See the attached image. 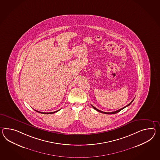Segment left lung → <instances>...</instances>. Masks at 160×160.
I'll list each match as a JSON object with an SVG mask.
<instances>
[{
	"instance_id": "obj_1",
	"label": "left lung",
	"mask_w": 160,
	"mask_h": 160,
	"mask_svg": "<svg viewBox=\"0 0 160 160\" xmlns=\"http://www.w3.org/2000/svg\"><path fill=\"white\" fill-rule=\"evenodd\" d=\"M133 99L132 101L131 102H130L129 104H128L127 105L124 106V108H121V109H119V110H116V111H115V112H102V111H101V110H98V109H97L96 108H95V107H94V106H92V108H94V109H95V110H97V111L99 112H101V113H104V114H116V113H118V112H120L121 110H122V109H124L125 108H126V107L128 106L129 105H131V103L133 101Z\"/></svg>"
}]
</instances>
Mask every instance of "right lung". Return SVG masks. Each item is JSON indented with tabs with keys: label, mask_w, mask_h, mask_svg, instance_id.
Instances as JSON below:
<instances>
[{
	"label": "right lung",
	"mask_w": 160,
	"mask_h": 160,
	"mask_svg": "<svg viewBox=\"0 0 160 160\" xmlns=\"http://www.w3.org/2000/svg\"><path fill=\"white\" fill-rule=\"evenodd\" d=\"M61 109H59V110H57V111H55V112H50V113H44V112H39V111H37V110H35L37 112H39L40 113H42V114H53V113H56V112H58L59 110H60Z\"/></svg>",
	"instance_id": "add662e5"
}]
</instances>
